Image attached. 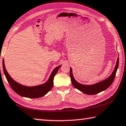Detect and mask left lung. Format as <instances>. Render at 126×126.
I'll return each instance as SVG.
<instances>
[{
    "label": "left lung",
    "instance_id": "obj_1",
    "mask_svg": "<svg viewBox=\"0 0 126 126\" xmlns=\"http://www.w3.org/2000/svg\"><path fill=\"white\" fill-rule=\"evenodd\" d=\"M119 58L118 57L114 70L113 71L111 74L110 75V76H109L107 79H106L105 80L100 81V82L96 83L95 84L90 85L81 84V83L78 82V81L75 79L74 78L72 69H71V67H70V76L71 78V83H72V85H73L74 87L76 88V89L80 91L81 92L85 93V94L88 95H93L97 94L98 93H100L103 91L107 90V88L108 87H109L110 85L112 84V83L114 80L116 73L118 67H119Z\"/></svg>",
    "mask_w": 126,
    "mask_h": 126
}]
</instances>
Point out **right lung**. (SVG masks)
<instances>
[{
	"label": "right lung",
	"instance_id": "right-lung-1",
	"mask_svg": "<svg viewBox=\"0 0 126 126\" xmlns=\"http://www.w3.org/2000/svg\"><path fill=\"white\" fill-rule=\"evenodd\" d=\"M61 66V65L54 69L48 80L44 83L35 86H26L16 82L11 77L5 66L4 58L2 60V68L4 75L12 89L22 97L29 98H38L43 97L52 89L53 85V78Z\"/></svg>",
	"mask_w": 126,
	"mask_h": 126
}]
</instances>
